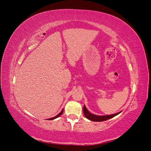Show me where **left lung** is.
I'll return each instance as SVG.
<instances>
[{
    "label": "left lung",
    "mask_w": 151,
    "mask_h": 151,
    "mask_svg": "<svg viewBox=\"0 0 151 151\" xmlns=\"http://www.w3.org/2000/svg\"><path fill=\"white\" fill-rule=\"evenodd\" d=\"M83 111L85 116L89 119V120L93 121V122H103L104 120H107L108 119H110V118L116 116L118 114L120 113V112H118L115 114H113V115H104V116H99V115H94V114L91 113L85 106V105H84V108H83Z\"/></svg>",
    "instance_id": "1"
}]
</instances>
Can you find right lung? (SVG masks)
Listing matches in <instances>:
<instances>
[{
    "instance_id": "add662e5",
    "label": "right lung",
    "mask_w": 151,
    "mask_h": 151,
    "mask_svg": "<svg viewBox=\"0 0 151 151\" xmlns=\"http://www.w3.org/2000/svg\"><path fill=\"white\" fill-rule=\"evenodd\" d=\"M63 109H62V110L61 111V112L60 113H59L58 115H57V116H54V117H53V118H48V120H54V119H55V118H58V117H59L61 115H62V113H63Z\"/></svg>"
}]
</instances>
